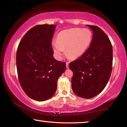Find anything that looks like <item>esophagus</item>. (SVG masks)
<instances>
[{"label":"esophagus","mask_w":127,"mask_h":127,"mask_svg":"<svg viewBox=\"0 0 127 127\" xmlns=\"http://www.w3.org/2000/svg\"><path fill=\"white\" fill-rule=\"evenodd\" d=\"M69 62H66V68H68L69 67Z\"/></svg>","instance_id":"esophagus-1"}]
</instances>
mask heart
<instances>
[{
    "instance_id": "obj_1",
    "label": "heart",
    "mask_w": 127,
    "mask_h": 127,
    "mask_svg": "<svg viewBox=\"0 0 127 127\" xmlns=\"http://www.w3.org/2000/svg\"><path fill=\"white\" fill-rule=\"evenodd\" d=\"M93 34L90 29L73 28L63 30L59 33L57 41L52 42V47L55 56L61 60L64 49L69 58H79L86 53L90 46Z\"/></svg>"
}]
</instances>
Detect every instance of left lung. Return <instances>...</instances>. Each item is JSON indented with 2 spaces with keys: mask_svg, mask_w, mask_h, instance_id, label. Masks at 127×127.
<instances>
[{
  "mask_svg": "<svg viewBox=\"0 0 127 127\" xmlns=\"http://www.w3.org/2000/svg\"><path fill=\"white\" fill-rule=\"evenodd\" d=\"M93 31L89 48L69 67L73 73L72 88L76 95L90 99L101 93L112 70L113 48L109 37L100 28L87 25Z\"/></svg>",
  "mask_w": 127,
  "mask_h": 127,
  "instance_id": "1",
  "label": "left lung"
}]
</instances>
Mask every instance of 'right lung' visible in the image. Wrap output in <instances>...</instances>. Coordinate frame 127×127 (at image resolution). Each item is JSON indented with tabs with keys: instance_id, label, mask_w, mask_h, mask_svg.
I'll return each instance as SVG.
<instances>
[{
	"instance_id": "1",
	"label": "right lung",
	"mask_w": 127,
	"mask_h": 127,
	"mask_svg": "<svg viewBox=\"0 0 127 127\" xmlns=\"http://www.w3.org/2000/svg\"><path fill=\"white\" fill-rule=\"evenodd\" d=\"M56 26L39 25L27 32L19 43L16 55L18 80L29 98L49 99L57 90V80L66 63L54 58L51 41Z\"/></svg>"
}]
</instances>
